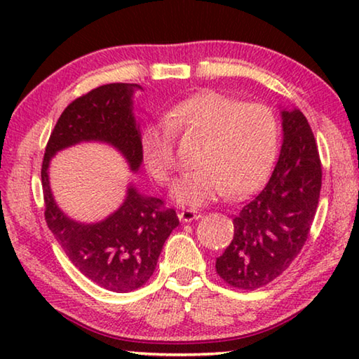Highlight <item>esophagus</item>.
<instances>
[{
  "instance_id": "obj_1",
  "label": "esophagus",
  "mask_w": 359,
  "mask_h": 359,
  "mask_svg": "<svg viewBox=\"0 0 359 359\" xmlns=\"http://www.w3.org/2000/svg\"><path fill=\"white\" fill-rule=\"evenodd\" d=\"M199 217H201V214H199V212H198V210H194V209H184V210H180V214H179L180 222H191V220H198Z\"/></svg>"
}]
</instances>
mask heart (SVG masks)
Returning a JSON list of instances; mask_svg holds the SVG:
<instances>
[{
	"label": "heart",
	"instance_id": "1",
	"mask_svg": "<svg viewBox=\"0 0 359 359\" xmlns=\"http://www.w3.org/2000/svg\"><path fill=\"white\" fill-rule=\"evenodd\" d=\"M177 136L204 137L198 169L174 187L179 204L201 208L226 194L244 198L264 180L277 154L278 121L259 102L244 104L212 90L188 96L169 109L166 121L142 133L145 166L160 185H168L177 169Z\"/></svg>",
	"mask_w": 359,
	"mask_h": 359
}]
</instances>
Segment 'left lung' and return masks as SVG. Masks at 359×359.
<instances>
[{
  "instance_id": "8db88e82",
  "label": "left lung",
  "mask_w": 359,
  "mask_h": 359,
  "mask_svg": "<svg viewBox=\"0 0 359 359\" xmlns=\"http://www.w3.org/2000/svg\"><path fill=\"white\" fill-rule=\"evenodd\" d=\"M280 156L266 187L233 218L234 238L217 258L229 287L253 291L288 269L311 233L321 190V161L301 111H283Z\"/></svg>"
}]
</instances>
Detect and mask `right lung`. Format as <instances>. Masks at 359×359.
<instances>
[{"instance_id": "1", "label": "right lung", "mask_w": 359, "mask_h": 359, "mask_svg": "<svg viewBox=\"0 0 359 359\" xmlns=\"http://www.w3.org/2000/svg\"><path fill=\"white\" fill-rule=\"evenodd\" d=\"M141 88L137 83H107L76 98L50 133L41 168L48 229L85 277L115 293L141 288L154 276L161 248L179 224L175 210L130 187L123 205L104 222H72L53 201L47 169L58 150L82 141H102L118 149L136 171L142 163V142L131 98Z\"/></svg>"}]
</instances>
